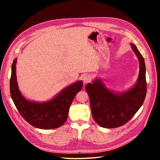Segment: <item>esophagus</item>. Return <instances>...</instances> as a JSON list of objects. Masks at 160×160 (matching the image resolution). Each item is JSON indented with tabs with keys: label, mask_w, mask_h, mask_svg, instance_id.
<instances>
[{
	"label": "esophagus",
	"mask_w": 160,
	"mask_h": 160,
	"mask_svg": "<svg viewBox=\"0 0 160 160\" xmlns=\"http://www.w3.org/2000/svg\"><path fill=\"white\" fill-rule=\"evenodd\" d=\"M83 82L85 83H89V82H91V76L89 75H84L83 77Z\"/></svg>",
	"instance_id": "1"
}]
</instances>
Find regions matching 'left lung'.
Here are the masks:
<instances>
[{"label":"left lung","mask_w":160,"mask_h":160,"mask_svg":"<svg viewBox=\"0 0 160 160\" xmlns=\"http://www.w3.org/2000/svg\"><path fill=\"white\" fill-rule=\"evenodd\" d=\"M131 45L138 57L140 69L138 82L132 89L117 95L105 88L100 80L95 81L93 84L88 83L85 87L89 97L92 115L101 127L115 128L122 126L137 113L146 98V65L136 46Z\"/></svg>","instance_id":"8db88e82"}]
</instances>
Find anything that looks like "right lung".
<instances>
[{"instance_id":"1","label":"right lung","mask_w":160,"mask_h":160,"mask_svg":"<svg viewBox=\"0 0 160 160\" xmlns=\"http://www.w3.org/2000/svg\"><path fill=\"white\" fill-rule=\"evenodd\" d=\"M16 62L12 65L10 80L11 95L18 112L32 126L43 129H55L63 125L75 95L83 88V82L70 85L51 101L45 103L31 102L23 98L18 90L16 77Z\"/></svg>"}]
</instances>
